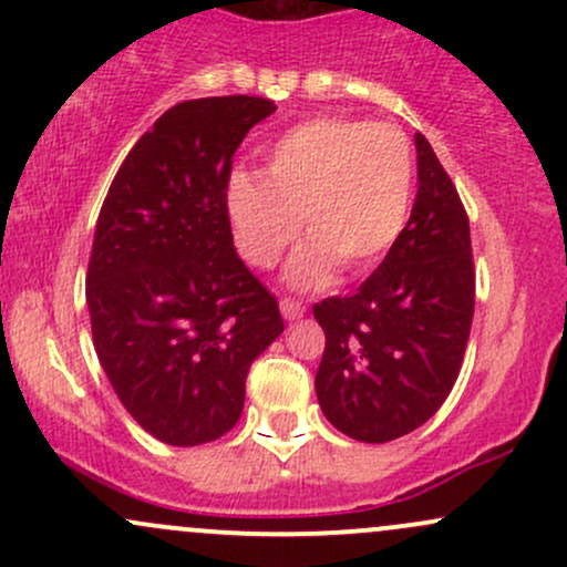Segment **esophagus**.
Here are the masks:
<instances>
[{
    "label": "esophagus",
    "mask_w": 567,
    "mask_h": 567,
    "mask_svg": "<svg viewBox=\"0 0 567 567\" xmlns=\"http://www.w3.org/2000/svg\"><path fill=\"white\" fill-rule=\"evenodd\" d=\"M279 309H282L285 320H298V317L306 315V303L296 301V298H282V301H279Z\"/></svg>",
    "instance_id": "obj_1"
}]
</instances>
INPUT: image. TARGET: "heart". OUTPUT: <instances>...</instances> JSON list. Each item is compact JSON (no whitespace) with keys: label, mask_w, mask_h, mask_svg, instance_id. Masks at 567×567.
Listing matches in <instances>:
<instances>
[{"label":"heart","mask_w":567,"mask_h":567,"mask_svg":"<svg viewBox=\"0 0 567 567\" xmlns=\"http://www.w3.org/2000/svg\"><path fill=\"white\" fill-rule=\"evenodd\" d=\"M408 143L392 125L320 116L290 127L266 152L264 175L237 171L224 210L250 266L271 269L298 234L309 243L290 266L292 285L324 282L379 264L396 243L410 205Z\"/></svg>","instance_id":"1"}]
</instances>
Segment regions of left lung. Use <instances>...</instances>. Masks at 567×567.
<instances>
[{"instance_id":"1","label":"left lung","mask_w":567,"mask_h":567,"mask_svg":"<svg viewBox=\"0 0 567 567\" xmlns=\"http://www.w3.org/2000/svg\"><path fill=\"white\" fill-rule=\"evenodd\" d=\"M419 194L360 290L315 303L324 354L315 389L324 419L360 442L426 424L451 394L474 317L470 218L451 175L415 135Z\"/></svg>"}]
</instances>
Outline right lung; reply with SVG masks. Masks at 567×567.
I'll return each instance as SVG.
<instances>
[{"mask_svg": "<svg viewBox=\"0 0 567 567\" xmlns=\"http://www.w3.org/2000/svg\"><path fill=\"white\" fill-rule=\"evenodd\" d=\"M256 95L175 103L130 148L95 224L87 309L103 373L152 437L192 447L239 421L252 360L285 330L234 250V152L275 112Z\"/></svg>", "mask_w": 567, "mask_h": 567, "instance_id": "right-lung-1", "label": "right lung"}]
</instances>
